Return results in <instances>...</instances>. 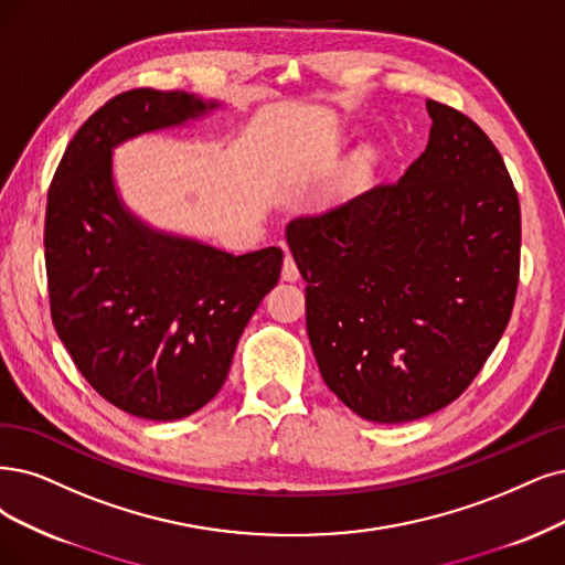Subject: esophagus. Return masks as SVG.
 <instances>
[{
	"mask_svg": "<svg viewBox=\"0 0 565 565\" xmlns=\"http://www.w3.org/2000/svg\"><path fill=\"white\" fill-rule=\"evenodd\" d=\"M298 277H300V269H298L294 256L286 254V256H284V267H281V279H284V281H296Z\"/></svg>",
	"mask_w": 565,
	"mask_h": 565,
	"instance_id": "esophagus-1",
	"label": "esophagus"
}]
</instances>
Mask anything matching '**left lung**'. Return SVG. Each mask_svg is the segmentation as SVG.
<instances>
[{"instance_id":"8db88e82","label":"left lung","mask_w":565,"mask_h":565,"mask_svg":"<svg viewBox=\"0 0 565 565\" xmlns=\"http://www.w3.org/2000/svg\"><path fill=\"white\" fill-rule=\"evenodd\" d=\"M426 107L430 139L405 177L286 227L321 377L377 424L454 403L503 338L519 286L503 156L466 114Z\"/></svg>"}]
</instances>
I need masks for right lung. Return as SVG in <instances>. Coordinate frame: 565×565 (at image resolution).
I'll return each instance as SVG.
<instances>
[{"label":"right lung","instance_id":"add662e5","mask_svg":"<svg viewBox=\"0 0 565 565\" xmlns=\"http://www.w3.org/2000/svg\"><path fill=\"white\" fill-rule=\"evenodd\" d=\"M214 107L183 90L120 93L81 125L49 188L53 326L104 401L151 422L183 419L214 398L281 275L279 246L233 256L158 235L116 198V143Z\"/></svg>","mask_w":565,"mask_h":565}]
</instances>
